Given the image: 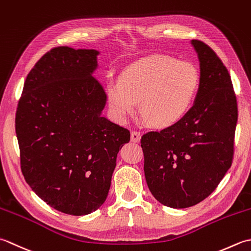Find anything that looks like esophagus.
Returning a JSON list of instances; mask_svg holds the SVG:
<instances>
[{"mask_svg":"<svg viewBox=\"0 0 251 251\" xmlns=\"http://www.w3.org/2000/svg\"><path fill=\"white\" fill-rule=\"evenodd\" d=\"M141 132L139 131H132L131 132V141L132 142H135V143H139L141 141Z\"/></svg>","mask_w":251,"mask_h":251,"instance_id":"obj_1","label":"esophagus"}]
</instances>
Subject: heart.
<instances>
[{
  "mask_svg": "<svg viewBox=\"0 0 251 251\" xmlns=\"http://www.w3.org/2000/svg\"><path fill=\"white\" fill-rule=\"evenodd\" d=\"M201 74L191 61L167 55H151L126 67L119 81H108L106 96L111 116L126 122L142 115L151 126L167 129L181 122L195 103Z\"/></svg>",
  "mask_w": 251,
  "mask_h": 251,
  "instance_id": "heart-1",
  "label": "heart"
}]
</instances>
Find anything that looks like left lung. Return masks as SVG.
<instances>
[{
  "mask_svg": "<svg viewBox=\"0 0 251 251\" xmlns=\"http://www.w3.org/2000/svg\"><path fill=\"white\" fill-rule=\"evenodd\" d=\"M201 66V84L181 122L142 136L148 188L160 203L195 206L216 190L232 166L237 101L231 75L206 43L192 40Z\"/></svg>",
  "mask_w": 251,
  "mask_h": 251,
  "instance_id": "8db88e82",
  "label": "left lung"
}]
</instances>
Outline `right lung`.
<instances>
[{"mask_svg": "<svg viewBox=\"0 0 251 251\" xmlns=\"http://www.w3.org/2000/svg\"><path fill=\"white\" fill-rule=\"evenodd\" d=\"M95 50L54 48L30 70L16 111L25 180L49 206L71 216L97 210L108 195L130 131L101 117L107 96L92 74Z\"/></svg>", "mask_w": 251, "mask_h": 251, "instance_id": "right-lung-1", "label": "right lung"}]
</instances>
